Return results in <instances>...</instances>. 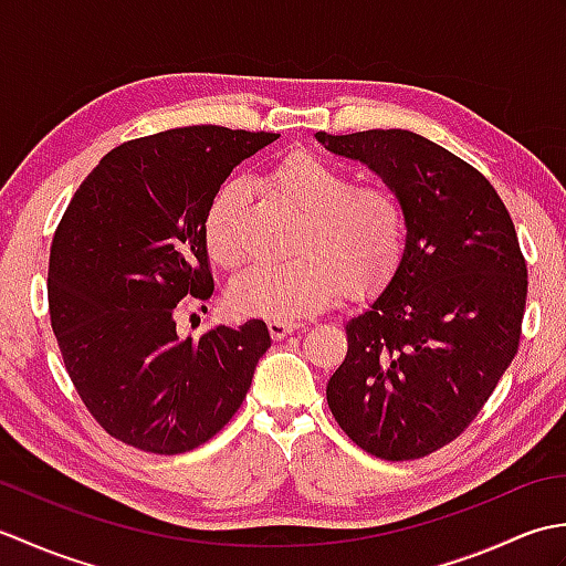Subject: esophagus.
I'll list each match as a JSON object with an SVG mask.
<instances>
[{
    "label": "esophagus",
    "instance_id": "esophagus-1",
    "mask_svg": "<svg viewBox=\"0 0 566 566\" xmlns=\"http://www.w3.org/2000/svg\"><path fill=\"white\" fill-rule=\"evenodd\" d=\"M298 326H302V323L294 321V318H270L268 321V328L272 333V338H284V335L294 333Z\"/></svg>",
    "mask_w": 566,
    "mask_h": 566
}]
</instances>
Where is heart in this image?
Returning <instances> with one entry per match:
<instances>
[{"mask_svg": "<svg viewBox=\"0 0 566 566\" xmlns=\"http://www.w3.org/2000/svg\"><path fill=\"white\" fill-rule=\"evenodd\" d=\"M270 187L302 219L294 240L296 258L245 272L233 284L231 302L243 314L294 316L326 306L343 292L363 294L389 276L403 245L401 199L387 185H353L350 175L316 153L296 150L274 165ZM243 185L226 182L216 191L203 243L223 270L243 262L238 207Z\"/></svg>", "mask_w": 566, "mask_h": 566, "instance_id": "b5f03b06", "label": "heart"}]
</instances>
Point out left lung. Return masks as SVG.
I'll return each mask as SVG.
<instances>
[{
    "label": "left lung",
    "instance_id": "obj_1",
    "mask_svg": "<svg viewBox=\"0 0 566 566\" xmlns=\"http://www.w3.org/2000/svg\"><path fill=\"white\" fill-rule=\"evenodd\" d=\"M401 199L406 238L387 290L345 321L328 406L369 454L436 452L472 423L518 353L527 270L511 216L472 165L413 130H318Z\"/></svg>",
    "mask_w": 566,
    "mask_h": 566
}]
</instances>
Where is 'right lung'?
I'll list each match as a JSON object with an SVG mask.
<instances>
[{
  "instance_id": "obj_1",
  "label": "right lung",
  "mask_w": 566,
  "mask_h": 566,
  "mask_svg": "<svg viewBox=\"0 0 566 566\" xmlns=\"http://www.w3.org/2000/svg\"><path fill=\"white\" fill-rule=\"evenodd\" d=\"M280 134L187 126L106 153L51 245L48 306L67 375L97 423L143 452L179 454L243 403L270 347L264 321L177 331L185 296L213 294L203 219L238 163Z\"/></svg>"
}]
</instances>
